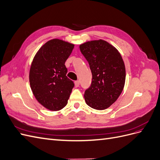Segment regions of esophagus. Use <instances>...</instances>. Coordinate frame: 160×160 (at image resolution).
<instances>
[{"instance_id": "obj_1", "label": "esophagus", "mask_w": 160, "mask_h": 160, "mask_svg": "<svg viewBox=\"0 0 160 160\" xmlns=\"http://www.w3.org/2000/svg\"><path fill=\"white\" fill-rule=\"evenodd\" d=\"M79 83H80L79 81H75V86L76 87V88H78V87L79 86Z\"/></svg>"}]
</instances>
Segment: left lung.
I'll return each mask as SVG.
<instances>
[{
  "label": "left lung",
  "instance_id": "left-lung-1",
  "mask_svg": "<svg viewBox=\"0 0 160 160\" xmlns=\"http://www.w3.org/2000/svg\"><path fill=\"white\" fill-rule=\"evenodd\" d=\"M92 73L91 87L84 93L89 107L104 110L113 104L123 89L125 67L116 48L103 39L87 41L79 45Z\"/></svg>",
  "mask_w": 160,
  "mask_h": 160
}]
</instances>
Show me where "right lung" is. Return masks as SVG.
<instances>
[{
  "mask_svg": "<svg viewBox=\"0 0 160 160\" xmlns=\"http://www.w3.org/2000/svg\"><path fill=\"white\" fill-rule=\"evenodd\" d=\"M74 47L71 42L53 38L45 42L33 58L30 86L38 102L47 109L59 111L68 102L74 83L66 76L65 63Z\"/></svg>",
  "mask_w": 160,
  "mask_h": 160,
  "instance_id": "obj_1",
  "label": "right lung"
}]
</instances>
